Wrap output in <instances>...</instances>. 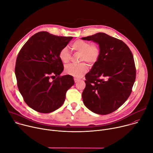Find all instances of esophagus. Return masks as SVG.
Segmentation results:
<instances>
[{
    "label": "esophagus",
    "instance_id": "1",
    "mask_svg": "<svg viewBox=\"0 0 153 153\" xmlns=\"http://www.w3.org/2000/svg\"><path fill=\"white\" fill-rule=\"evenodd\" d=\"M74 82L76 83V82L78 81V79H77V78H74Z\"/></svg>",
    "mask_w": 153,
    "mask_h": 153
}]
</instances>
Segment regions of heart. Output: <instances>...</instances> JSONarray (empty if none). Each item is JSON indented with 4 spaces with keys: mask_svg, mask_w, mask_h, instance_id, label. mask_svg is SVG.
I'll return each mask as SVG.
<instances>
[{
    "mask_svg": "<svg viewBox=\"0 0 153 153\" xmlns=\"http://www.w3.org/2000/svg\"><path fill=\"white\" fill-rule=\"evenodd\" d=\"M71 49L80 53V61H85L90 65H93L98 60L100 50L96 44L90 45V43L83 40H77L71 45ZM59 56L63 63H67L69 62L70 54L67 47H64L59 51ZM88 70V66L85 63L78 65L68 64L65 67V71L67 74L74 77H80Z\"/></svg>",
    "mask_w": 153,
    "mask_h": 153,
    "instance_id": "obj_1",
    "label": "heart"
}]
</instances>
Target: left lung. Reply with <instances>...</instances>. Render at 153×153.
I'll list each match as a JSON object with an SVG mask.
<instances>
[{"label":"left lung","mask_w":153,"mask_h":153,"mask_svg":"<svg viewBox=\"0 0 153 153\" xmlns=\"http://www.w3.org/2000/svg\"><path fill=\"white\" fill-rule=\"evenodd\" d=\"M82 39L97 43L100 50L98 60L85 75L84 105L96 114L111 113L131 93L136 75L133 54L123 41L103 33Z\"/></svg>","instance_id":"1"}]
</instances>
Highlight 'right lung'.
I'll list each match as a JSON object with an SVG mask.
<instances>
[{"label":"right lung","mask_w":153,"mask_h":153,"mask_svg":"<svg viewBox=\"0 0 153 153\" xmlns=\"http://www.w3.org/2000/svg\"><path fill=\"white\" fill-rule=\"evenodd\" d=\"M72 39L41 31L21 48L15 67L17 86L25 103L34 110L50 113L57 110L74 84L71 76H60L63 65L59 56Z\"/></svg>","instance_id":"obj_1"}]
</instances>
